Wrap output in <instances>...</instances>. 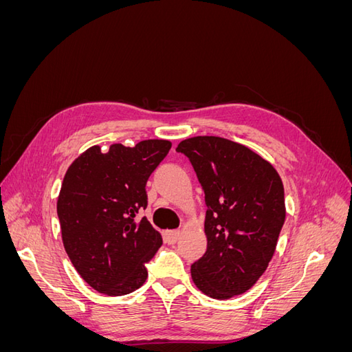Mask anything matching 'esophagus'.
Segmentation results:
<instances>
[{"mask_svg":"<svg viewBox=\"0 0 352 352\" xmlns=\"http://www.w3.org/2000/svg\"><path fill=\"white\" fill-rule=\"evenodd\" d=\"M164 238L168 243H176L180 238V232L177 230H166L164 232Z\"/></svg>","mask_w":352,"mask_h":352,"instance_id":"esophagus-1","label":"esophagus"}]
</instances>
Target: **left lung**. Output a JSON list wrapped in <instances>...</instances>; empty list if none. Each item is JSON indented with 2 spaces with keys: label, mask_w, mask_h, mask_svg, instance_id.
I'll use <instances>...</instances> for the list:
<instances>
[{
  "label": "left lung",
  "mask_w": 352,
  "mask_h": 352,
  "mask_svg": "<svg viewBox=\"0 0 352 352\" xmlns=\"http://www.w3.org/2000/svg\"><path fill=\"white\" fill-rule=\"evenodd\" d=\"M206 194L207 250L190 265L198 289L229 300L257 282L276 251L285 221L283 184L248 146L220 136L179 142Z\"/></svg>",
  "instance_id": "8db88e82"
}]
</instances>
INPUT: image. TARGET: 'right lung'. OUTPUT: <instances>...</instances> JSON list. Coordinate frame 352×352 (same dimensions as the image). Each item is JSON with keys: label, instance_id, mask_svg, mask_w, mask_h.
I'll return each mask as SVG.
<instances>
[{"label": "right lung", "instance_id": "obj_1", "mask_svg": "<svg viewBox=\"0 0 352 352\" xmlns=\"http://www.w3.org/2000/svg\"><path fill=\"white\" fill-rule=\"evenodd\" d=\"M170 148L167 140L111 144L109 150L94 145L69 166L57 199L61 239L95 291L120 296L145 283V263L163 238L145 217L135 216L146 207V180Z\"/></svg>", "mask_w": 352, "mask_h": 352}]
</instances>
